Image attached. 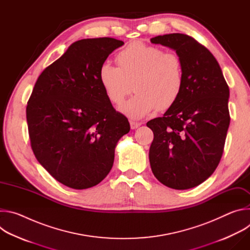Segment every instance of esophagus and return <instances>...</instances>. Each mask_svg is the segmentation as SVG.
Masks as SVG:
<instances>
[{
    "label": "esophagus",
    "mask_w": 250,
    "mask_h": 250,
    "mask_svg": "<svg viewBox=\"0 0 250 250\" xmlns=\"http://www.w3.org/2000/svg\"><path fill=\"white\" fill-rule=\"evenodd\" d=\"M129 125H130L131 129H135V128H137L138 126L141 125L140 123H136V122H133V121H130V122H129Z\"/></svg>",
    "instance_id": "34e87169"
}]
</instances>
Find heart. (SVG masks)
Here are the masks:
<instances>
[{"mask_svg": "<svg viewBox=\"0 0 250 250\" xmlns=\"http://www.w3.org/2000/svg\"><path fill=\"white\" fill-rule=\"evenodd\" d=\"M117 62L119 66L104 62L99 79L115 104L124 102L133 84L136 94L121 106L126 117L139 120L156 109L166 111L179 99L184 87V66L177 53L134 42L119 52Z\"/></svg>", "mask_w": 250, "mask_h": 250, "instance_id": "heart-1", "label": "heart"}]
</instances>
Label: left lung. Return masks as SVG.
<instances>
[{
	"label": "left lung",
	"instance_id": "1",
	"mask_svg": "<svg viewBox=\"0 0 250 250\" xmlns=\"http://www.w3.org/2000/svg\"><path fill=\"white\" fill-rule=\"evenodd\" d=\"M150 42L176 50L184 66L179 99L163 117L146 124L154 135L149 149L151 170L169 188H194L221 161L230 122L229 89L215 56L192 37L170 33Z\"/></svg>",
	"mask_w": 250,
	"mask_h": 250
}]
</instances>
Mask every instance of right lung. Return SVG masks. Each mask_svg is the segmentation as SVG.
<instances>
[{
  "instance_id": "obj_1",
  "label": "right lung",
  "mask_w": 250,
  "mask_h": 250,
  "mask_svg": "<svg viewBox=\"0 0 250 250\" xmlns=\"http://www.w3.org/2000/svg\"><path fill=\"white\" fill-rule=\"evenodd\" d=\"M124 42L81 40L46 67L26 105L31 149L55 180L72 189L91 188L113 167L115 147L130 129L99 79L101 65Z\"/></svg>"
}]
</instances>
